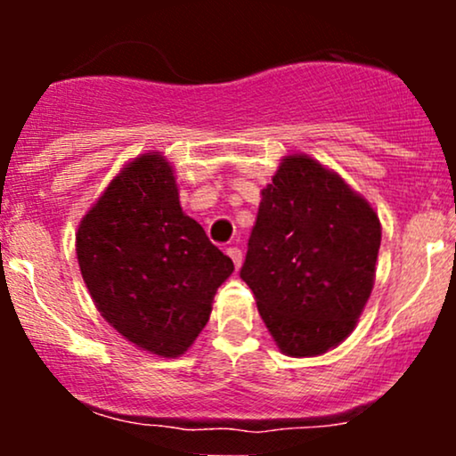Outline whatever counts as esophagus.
<instances>
[{
  "mask_svg": "<svg viewBox=\"0 0 456 456\" xmlns=\"http://www.w3.org/2000/svg\"><path fill=\"white\" fill-rule=\"evenodd\" d=\"M227 255H229V257H232L235 270H240V265H242V250H240L238 246H229Z\"/></svg>",
  "mask_w": 456,
  "mask_h": 456,
  "instance_id": "1",
  "label": "esophagus"
}]
</instances>
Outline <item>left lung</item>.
<instances>
[{"label":"left lung","mask_w":456,"mask_h":456,"mask_svg":"<svg viewBox=\"0 0 456 456\" xmlns=\"http://www.w3.org/2000/svg\"><path fill=\"white\" fill-rule=\"evenodd\" d=\"M381 242L362 197L308 156H287L261 192L240 276L282 354L319 355L347 338L369 300Z\"/></svg>","instance_id":"left-lung-1"}]
</instances>
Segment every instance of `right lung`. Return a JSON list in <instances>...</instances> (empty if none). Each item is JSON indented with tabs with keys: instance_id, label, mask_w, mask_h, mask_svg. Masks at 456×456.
Listing matches in <instances>:
<instances>
[{
	"instance_id": "add662e5",
	"label": "right lung",
	"mask_w": 456,
	"mask_h": 456,
	"mask_svg": "<svg viewBox=\"0 0 456 456\" xmlns=\"http://www.w3.org/2000/svg\"><path fill=\"white\" fill-rule=\"evenodd\" d=\"M77 259L98 311L130 343L175 358L208 323L233 261L180 208L159 151L124 167L86 214Z\"/></svg>"
}]
</instances>
